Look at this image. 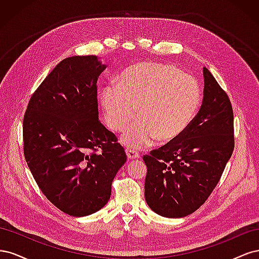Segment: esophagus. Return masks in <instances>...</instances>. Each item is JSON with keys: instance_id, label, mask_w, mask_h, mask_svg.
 Instances as JSON below:
<instances>
[{"instance_id": "esophagus-1", "label": "esophagus", "mask_w": 259, "mask_h": 259, "mask_svg": "<svg viewBox=\"0 0 259 259\" xmlns=\"http://www.w3.org/2000/svg\"><path fill=\"white\" fill-rule=\"evenodd\" d=\"M126 155H127V159H128V160L138 159L139 156H140V154H139L137 151H135L134 149H131V148H127V149H126Z\"/></svg>"}]
</instances>
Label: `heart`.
Masks as SVG:
<instances>
[{"mask_svg": "<svg viewBox=\"0 0 259 259\" xmlns=\"http://www.w3.org/2000/svg\"><path fill=\"white\" fill-rule=\"evenodd\" d=\"M107 125L124 132L122 143L131 149L150 146L155 138L166 143L179 137L198 113L201 93L193 77L174 67L140 62L117 75L100 95Z\"/></svg>", "mask_w": 259, "mask_h": 259, "instance_id": "heart-1", "label": "heart"}]
</instances>
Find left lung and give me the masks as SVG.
I'll return each mask as SVG.
<instances>
[{
  "label": "left lung",
  "instance_id": "obj_1",
  "mask_svg": "<svg viewBox=\"0 0 259 259\" xmlns=\"http://www.w3.org/2000/svg\"><path fill=\"white\" fill-rule=\"evenodd\" d=\"M203 76L202 106L190 126L143 156L147 165L146 202L163 217L182 218L204 204L234 149L228 95L206 68Z\"/></svg>",
  "mask_w": 259,
  "mask_h": 259
}]
</instances>
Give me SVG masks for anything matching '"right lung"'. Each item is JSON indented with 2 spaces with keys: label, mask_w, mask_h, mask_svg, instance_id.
I'll list each match as a JSON object with an SVG mask.
<instances>
[{
  "label": "right lung",
  "mask_w": 259,
  "mask_h": 259,
  "mask_svg": "<svg viewBox=\"0 0 259 259\" xmlns=\"http://www.w3.org/2000/svg\"><path fill=\"white\" fill-rule=\"evenodd\" d=\"M97 56L60 61L31 96L23 117V152L38 188L74 217L103 208L126 162L112 132L98 120Z\"/></svg>",
  "instance_id": "obj_1"
}]
</instances>
